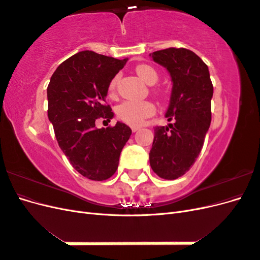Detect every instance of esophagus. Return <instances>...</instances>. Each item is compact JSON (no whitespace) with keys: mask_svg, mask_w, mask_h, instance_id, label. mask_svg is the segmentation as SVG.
<instances>
[{"mask_svg":"<svg viewBox=\"0 0 260 260\" xmlns=\"http://www.w3.org/2000/svg\"><path fill=\"white\" fill-rule=\"evenodd\" d=\"M131 130H132V132H137V131L139 130V128H137V127H132V128H131Z\"/></svg>","mask_w":260,"mask_h":260,"instance_id":"esophagus-1","label":"esophagus"}]
</instances>
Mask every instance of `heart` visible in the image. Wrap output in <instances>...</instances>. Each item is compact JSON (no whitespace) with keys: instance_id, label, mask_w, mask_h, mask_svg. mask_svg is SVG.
Masks as SVG:
<instances>
[{"instance_id":"heart-1","label":"heart","mask_w":260,"mask_h":260,"mask_svg":"<svg viewBox=\"0 0 260 260\" xmlns=\"http://www.w3.org/2000/svg\"><path fill=\"white\" fill-rule=\"evenodd\" d=\"M137 74L145 83L153 85L158 81V74L152 66L143 64L139 65L136 69ZM117 78L109 83L108 91L109 93H114L116 88ZM155 113V106L151 102L147 101H124L117 107V116L120 120L128 123L133 127L142 124L146 118L152 116Z\"/></svg>"}]
</instances>
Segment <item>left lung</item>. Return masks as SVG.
<instances>
[{"mask_svg":"<svg viewBox=\"0 0 260 260\" xmlns=\"http://www.w3.org/2000/svg\"><path fill=\"white\" fill-rule=\"evenodd\" d=\"M167 69L172 89L165 117L168 127H156L149 152L155 174L175 180L190 170L198 158L211 121L214 94L207 65L194 52L169 48L149 54Z\"/></svg>","mask_w":260,"mask_h":260,"instance_id":"8db88e82","label":"left lung"}]
</instances>
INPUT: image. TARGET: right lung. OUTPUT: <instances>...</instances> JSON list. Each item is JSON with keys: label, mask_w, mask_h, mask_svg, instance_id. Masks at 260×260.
<instances>
[{"label": "right lung", "mask_w": 260, "mask_h": 260, "mask_svg": "<svg viewBox=\"0 0 260 260\" xmlns=\"http://www.w3.org/2000/svg\"><path fill=\"white\" fill-rule=\"evenodd\" d=\"M127 61L81 51L61 62L48 86V116L58 145L73 167L90 180L103 181L115 174L131 136L120 121L115 127H95L98 118L111 121L114 117L105 99L109 83Z\"/></svg>", "instance_id": "obj_1"}]
</instances>
